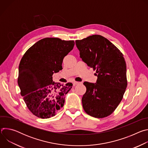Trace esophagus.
Returning <instances> with one entry per match:
<instances>
[{"label": "esophagus", "instance_id": "34e87169", "mask_svg": "<svg viewBox=\"0 0 148 148\" xmlns=\"http://www.w3.org/2000/svg\"><path fill=\"white\" fill-rule=\"evenodd\" d=\"M73 84L74 86H75V85H78V84H81V82H78V81H73Z\"/></svg>", "mask_w": 148, "mask_h": 148}]
</instances>
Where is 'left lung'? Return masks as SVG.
<instances>
[{
    "label": "left lung",
    "mask_w": 148,
    "mask_h": 148,
    "mask_svg": "<svg viewBox=\"0 0 148 148\" xmlns=\"http://www.w3.org/2000/svg\"><path fill=\"white\" fill-rule=\"evenodd\" d=\"M82 61L96 70V83L84 82L86 92L82 107L89 115L102 118L111 115L123 98L127 87L123 55L107 38L92 35L76 40Z\"/></svg>",
    "instance_id": "1"
}]
</instances>
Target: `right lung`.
I'll return each mask as SVG.
<instances>
[{
    "label": "right lung",
    "mask_w": 148,
    "mask_h": 148,
    "mask_svg": "<svg viewBox=\"0 0 148 148\" xmlns=\"http://www.w3.org/2000/svg\"><path fill=\"white\" fill-rule=\"evenodd\" d=\"M74 44V40L45 38L30 47L21 59L18 85L28 109L35 116L51 118L64 106L73 84L54 82L52 76L62 69L63 58Z\"/></svg>",
    "instance_id": "add662e5"
}]
</instances>
